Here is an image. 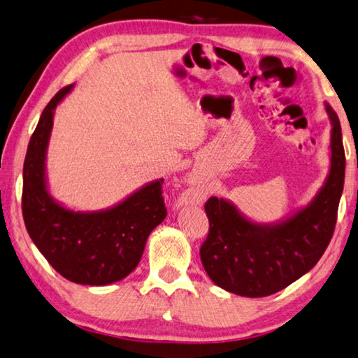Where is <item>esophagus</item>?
<instances>
[{
	"label": "esophagus",
	"instance_id": "obj_1",
	"mask_svg": "<svg viewBox=\"0 0 358 358\" xmlns=\"http://www.w3.org/2000/svg\"><path fill=\"white\" fill-rule=\"evenodd\" d=\"M193 195H196L195 190H193V189H189V190H187L185 195L179 200V206H184V204H189V203L193 200Z\"/></svg>",
	"mask_w": 358,
	"mask_h": 358
}]
</instances>
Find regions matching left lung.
Listing matches in <instances>:
<instances>
[{"mask_svg":"<svg viewBox=\"0 0 358 358\" xmlns=\"http://www.w3.org/2000/svg\"><path fill=\"white\" fill-rule=\"evenodd\" d=\"M325 109L331 124L330 169L306 206L262 224L245 217L230 200H208L209 234L200 257L215 285L239 296H268L311 271L324 255L335 230L345 169L339 119L328 103Z\"/></svg>","mask_w":358,"mask_h":358,"instance_id":"8db88e82","label":"left lung"}]
</instances>
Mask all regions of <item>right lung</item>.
<instances>
[{"label":"right lung","instance_id":"right-lung-1","mask_svg":"<svg viewBox=\"0 0 358 358\" xmlns=\"http://www.w3.org/2000/svg\"><path fill=\"white\" fill-rule=\"evenodd\" d=\"M73 87H64L50 99L28 144L23 163V220L34 245L64 279L82 285H108L138 266L149 234L165 220L163 179L152 180L99 210L69 209L50 195L47 148L55 108Z\"/></svg>","mask_w":358,"mask_h":358}]
</instances>
